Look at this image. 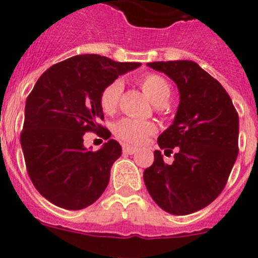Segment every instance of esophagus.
<instances>
[{
  "label": "esophagus",
  "mask_w": 258,
  "mask_h": 258,
  "mask_svg": "<svg viewBox=\"0 0 258 258\" xmlns=\"http://www.w3.org/2000/svg\"><path fill=\"white\" fill-rule=\"evenodd\" d=\"M137 150L134 147H131V146H122V152L127 155H133Z\"/></svg>",
  "instance_id": "1"
}]
</instances>
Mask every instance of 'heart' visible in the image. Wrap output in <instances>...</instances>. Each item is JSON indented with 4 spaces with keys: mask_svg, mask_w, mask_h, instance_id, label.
Here are the masks:
<instances>
[{
    "mask_svg": "<svg viewBox=\"0 0 258 258\" xmlns=\"http://www.w3.org/2000/svg\"><path fill=\"white\" fill-rule=\"evenodd\" d=\"M138 85L143 90L147 97L155 103V108L157 112L163 111L161 104L168 102L170 98L169 83L163 76L156 74H146L137 80ZM122 84L120 80H115L109 83L102 90L99 103L104 113H113L117 109L118 102L121 98ZM156 133V125L152 121H143L136 118H122L116 124L115 134L124 142L129 145H142L150 136Z\"/></svg>",
    "mask_w": 258,
    "mask_h": 258,
    "instance_id": "b5f03b06",
    "label": "heart"
}]
</instances>
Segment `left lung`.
<instances>
[{"instance_id":"left-lung-1","label":"left lung","mask_w":258,"mask_h":258,"mask_svg":"<svg viewBox=\"0 0 258 258\" xmlns=\"http://www.w3.org/2000/svg\"><path fill=\"white\" fill-rule=\"evenodd\" d=\"M177 84L181 95L174 121L157 138L173 164L159 150L143 172L147 191L157 206L184 216L209 206L222 192L239 152V116L217 80L191 60L149 63Z\"/></svg>"}]
</instances>
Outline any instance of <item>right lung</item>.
Wrapping results in <instances>:
<instances>
[{
  "label": "right lung",
  "instance_id": "add662e5",
  "mask_svg": "<svg viewBox=\"0 0 258 258\" xmlns=\"http://www.w3.org/2000/svg\"><path fill=\"white\" fill-rule=\"evenodd\" d=\"M140 66L85 54L51 66L37 80L27 97L20 143L29 178L50 203L79 211L104 192L121 146L109 140L101 150L88 151L84 134L111 137L101 124L102 90Z\"/></svg>",
  "mask_w": 258,
  "mask_h": 258
}]
</instances>
